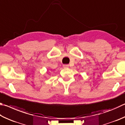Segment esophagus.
<instances>
[{"label":"esophagus","instance_id":"34e87169","mask_svg":"<svg viewBox=\"0 0 125 125\" xmlns=\"http://www.w3.org/2000/svg\"><path fill=\"white\" fill-rule=\"evenodd\" d=\"M69 65L68 64H64L63 65V68H68Z\"/></svg>","mask_w":125,"mask_h":125}]
</instances>
